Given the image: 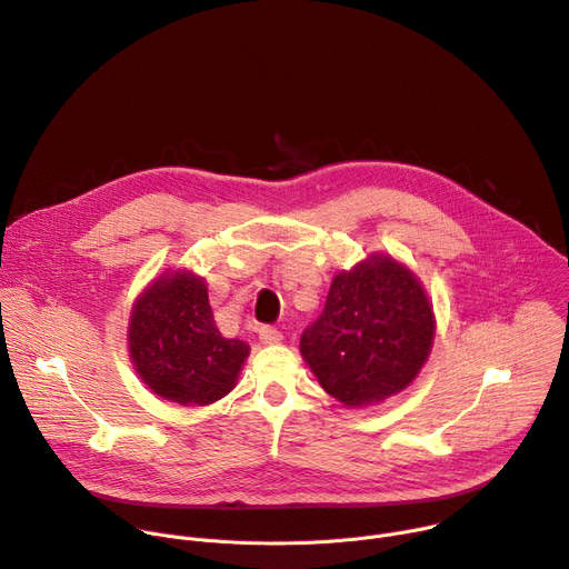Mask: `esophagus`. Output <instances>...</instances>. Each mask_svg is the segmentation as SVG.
Listing matches in <instances>:
<instances>
[{"instance_id": "34e87169", "label": "esophagus", "mask_w": 569, "mask_h": 569, "mask_svg": "<svg viewBox=\"0 0 569 569\" xmlns=\"http://www.w3.org/2000/svg\"><path fill=\"white\" fill-rule=\"evenodd\" d=\"M258 336H261V342H263V345H277V342H281V338H283L281 331H279L277 327H270V325L258 329Z\"/></svg>"}]
</instances>
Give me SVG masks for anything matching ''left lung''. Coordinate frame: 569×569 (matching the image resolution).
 <instances>
[{"label":"left lung","mask_w":569,"mask_h":569,"mask_svg":"<svg viewBox=\"0 0 569 569\" xmlns=\"http://www.w3.org/2000/svg\"><path fill=\"white\" fill-rule=\"evenodd\" d=\"M433 342L420 281L388 256L336 274L325 311L301 333V356L345 406L383 401L418 377Z\"/></svg>","instance_id":"left-lung-1"}]
</instances>
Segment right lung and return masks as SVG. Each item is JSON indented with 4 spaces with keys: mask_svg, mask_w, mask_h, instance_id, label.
Listing matches in <instances>:
<instances>
[{
    "mask_svg": "<svg viewBox=\"0 0 569 569\" xmlns=\"http://www.w3.org/2000/svg\"><path fill=\"white\" fill-rule=\"evenodd\" d=\"M129 351L140 379L181 406L213 403L236 386L249 345L216 327L201 279L177 272L136 301Z\"/></svg>",
    "mask_w": 569,
    "mask_h": 569,
    "instance_id": "1",
    "label": "right lung"
}]
</instances>
